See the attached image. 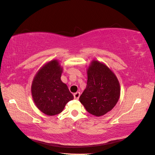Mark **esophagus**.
I'll list each match as a JSON object with an SVG mask.
<instances>
[{"instance_id": "1", "label": "esophagus", "mask_w": 155, "mask_h": 155, "mask_svg": "<svg viewBox=\"0 0 155 155\" xmlns=\"http://www.w3.org/2000/svg\"><path fill=\"white\" fill-rule=\"evenodd\" d=\"M80 93L79 92V91H78V92H76V93H75L74 94V98L75 100H78L79 97H80Z\"/></svg>"}]
</instances>
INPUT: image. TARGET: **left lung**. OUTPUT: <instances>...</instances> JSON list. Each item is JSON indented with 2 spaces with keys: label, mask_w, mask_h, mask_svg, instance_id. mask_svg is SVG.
Instances as JSON below:
<instances>
[{
  "label": "left lung",
  "mask_w": 155,
  "mask_h": 155,
  "mask_svg": "<svg viewBox=\"0 0 155 155\" xmlns=\"http://www.w3.org/2000/svg\"><path fill=\"white\" fill-rule=\"evenodd\" d=\"M87 74V86L80 101L91 114L103 116L118 102L120 95L119 81L108 66L96 60L91 61Z\"/></svg>",
  "instance_id": "left-lung-1"
}]
</instances>
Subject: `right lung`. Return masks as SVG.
Instances as JSON below:
<instances>
[{
  "mask_svg": "<svg viewBox=\"0 0 155 155\" xmlns=\"http://www.w3.org/2000/svg\"><path fill=\"white\" fill-rule=\"evenodd\" d=\"M63 68L58 60L47 63L41 68L31 85V94L39 110L48 116L61 113L74 99L67 85L61 80Z\"/></svg>",
  "mask_w": 155,
  "mask_h": 155,
  "instance_id": "add662e5",
  "label": "right lung"
}]
</instances>
